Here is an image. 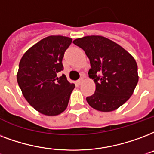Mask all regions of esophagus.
<instances>
[{
    "mask_svg": "<svg viewBox=\"0 0 154 154\" xmlns=\"http://www.w3.org/2000/svg\"><path fill=\"white\" fill-rule=\"evenodd\" d=\"M83 77H81V78L78 80V83L79 84H81V83H83Z\"/></svg>",
    "mask_w": 154,
    "mask_h": 154,
    "instance_id": "1",
    "label": "esophagus"
}]
</instances>
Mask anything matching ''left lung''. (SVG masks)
Listing matches in <instances>:
<instances>
[{"instance_id": "left-lung-1", "label": "left lung", "mask_w": 154, "mask_h": 154, "mask_svg": "<svg viewBox=\"0 0 154 154\" xmlns=\"http://www.w3.org/2000/svg\"><path fill=\"white\" fill-rule=\"evenodd\" d=\"M73 43L83 49L90 60L88 75L96 84V91L86 99L88 104L105 112L120 108L137 84L134 58L115 42L99 35L77 38Z\"/></svg>"}]
</instances>
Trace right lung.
Wrapping results in <instances>:
<instances>
[{"instance_id":"obj_1","label":"right lung","mask_w":154,"mask_h":154,"mask_svg":"<svg viewBox=\"0 0 154 154\" xmlns=\"http://www.w3.org/2000/svg\"><path fill=\"white\" fill-rule=\"evenodd\" d=\"M71 42L68 37H46L21 58L17 75L18 85L27 102L43 115L53 116L63 112L75 87L66 75L57 76L63 69L64 52Z\"/></svg>"}]
</instances>
